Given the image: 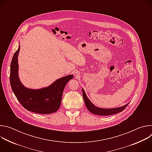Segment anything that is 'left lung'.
Here are the masks:
<instances>
[{
	"label": "left lung",
	"mask_w": 152,
	"mask_h": 152,
	"mask_svg": "<svg viewBox=\"0 0 152 152\" xmlns=\"http://www.w3.org/2000/svg\"><path fill=\"white\" fill-rule=\"evenodd\" d=\"M82 94H83V98L84 100V102L85 103L86 107H87V109L89 111H90L91 113L99 115H113L117 113H119L121 111H123L126 106L129 104V102L126 104L125 105L118 107H114L111 108V109H104V108H101L97 106H96L88 98L87 96H86L84 90L82 88Z\"/></svg>",
	"instance_id": "1"
}]
</instances>
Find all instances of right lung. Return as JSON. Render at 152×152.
I'll use <instances>...</instances> for the list:
<instances>
[{"label":"right lung","instance_id":"right-lung-1","mask_svg":"<svg viewBox=\"0 0 152 152\" xmlns=\"http://www.w3.org/2000/svg\"><path fill=\"white\" fill-rule=\"evenodd\" d=\"M20 46L14 53L10 69V83L15 97L26 110L35 113L48 114L58 110L64 89L73 75L58 79L47 87L31 89L21 83L18 76V56Z\"/></svg>","mask_w":152,"mask_h":152}]
</instances>
